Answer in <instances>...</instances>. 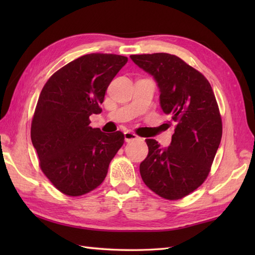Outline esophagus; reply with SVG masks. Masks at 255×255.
<instances>
[{"mask_svg": "<svg viewBox=\"0 0 255 255\" xmlns=\"http://www.w3.org/2000/svg\"><path fill=\"white\" fill-rule=\"evenodd\" d=\"M124 136H125V140H126V142H130V141H133V140L140 139L136 133H133L131 131H126L124 133Z\"/></svg>", "mask_w": 255, "mask_h": 255, "instance_id": "1", "label": "esophagus"}]
</instances>
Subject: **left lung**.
<instances>
[{
  "label": "left lung",
  "mask_w": 255,
  "mask_h": 255,
  "mask_svg": "<svg viewBox=\"0 0 255 255\" xmlns=\"http://www.w3.org/2000/svg\"><path fill=\"white\" fill-rule=\"evenodd\" d=\"M130 58L152 75L162 111L175 125L167 148L154 139L145 140L149 153L140 163V174L159 196L180 199L202 185L220 144L223 124L215 94L202 73L174 55L159 52Z\"/></svg>",
  "instance_id": "obj_1"
}]
</instances>
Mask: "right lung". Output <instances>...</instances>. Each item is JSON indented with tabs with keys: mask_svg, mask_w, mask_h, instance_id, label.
<instances>
[{
	"mask_svg": "<svg viewBox=\"0 0 255 255\" xmlns=\"http://www.w3.org/2000/svg\"><path fill=\"white\" fill-rule=\"evenodd\" d=\"M128 58L90 53L68 63L47 81L38 99L30 137L40 169L59 191L80 196L106 177L124 144V133L106 134L90 126L101 114L106 90Z\"/></svg>",
	"mask_w": 255,
	"mask_h": 255,
	"instance_id": "add662e5",
	"label": "right lung"
}]
</instances>
